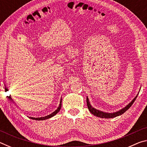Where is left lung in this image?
<instances>
[{
    "label": "left lung",
    "instance_id": "left-lung-1",
    "mask_svg": "<svg viewBox=\"0 0 147 147\" xmlns=\"http://www.w3.org/2000/svg\"><path fill=\"white\" fill-rule=\"evenodd\" d=\"M137 97H138V95H137L136 97L133 99L132 101H131L130 104H128V105L125 107V108H124L123 109H121V110H119V111H117V112L113 113H105V112H103V111H99V110H97V109L93 108V107L91 106L90 103H89L88 97H87L86 101H87V105H88V108L89 109V111H90V112L93 114V115H95L96 117H100V118L109 119V118H113V117H117L119 115H122V114L125 112L126 111H127L128 109L131 106V105L134 104V101L136 100Z\"/></svg>",
    "mask_w": 147,
    "mask_h": 147
}]
</instances>
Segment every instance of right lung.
Instances as JSON below:
<instances>
[{"instance_id": "obj_1", "label": "right lung", "mask_w": 147, "mask_h": 147, "mask_svg": "<svg viewBox=\"0 0 147 147\" xmlns=\"http://www.w3.org/2000/svg\"><path fill=\"white\" fill-rule=\"evenodd\" d=\"M61 101H60V104H59V106L58 108V109H56V110L55 111H54L53 113H52L51 114H50V115H47V116H45V117H39V118H34V117H30V118L32 119H34V120H38V121H41V120H45V119H49L52 117H53L56 115V114L57 113L59 112V111L61 109Z\"/></svg>"}]
</instances>
